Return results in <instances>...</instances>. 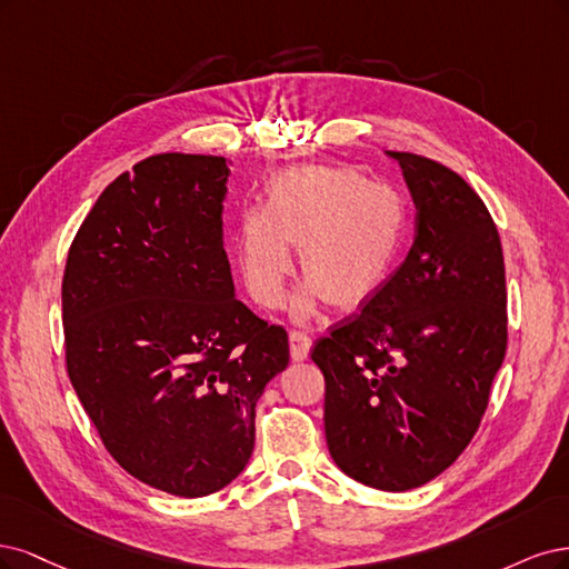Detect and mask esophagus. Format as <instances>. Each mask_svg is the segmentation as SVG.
I'll list each match as a JSON object with an SVG mask.
<instances>
[{"mask_svg":"<svg viewBox=\"0 0 569 569\" xmlns=\"http://www.w3.org/2000/svg\"><path fill=\"white\" fill-rule=\"evenodd\" d=\"M309 347H311V336L305 328H292L290 331V355L296 361L307 359L309 355Z\"/></svg>","mask_w":569,"mask_h":569,"instance_id":"esophagus-1","label":"esophagus"}]
</instances>
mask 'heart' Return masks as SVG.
Here are the masks:
<instances>
[{"mask_svg": "<svg viewBox=\"0 0 569 569\" xmlns=\"http://www.w3.org/2000/svg\"><path fill=\"white\" fill-rule=\"evenodd\" d=\"M409 238V206L385 181H366L350 168L307 164L281 172L264 208H250L236 227V260L250 296L279 307L298 246L309 283L300 309L321 296L357 305L390 277Z\"/></svg>", "mask_w": 569, "mask_h": 569, "instance_id": "heart-1", "label": "heart"}]
</instances>
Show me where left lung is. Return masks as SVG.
<instances>
[{
    "label": "left lung",
    "instance_id": "8db88e82",
    "mask_svg": "<svg viewBox=\"0 0 569 569\" xmlns=\"http://www.w3.org/2000/svg\"><path fill=\"white\" fill-rule=\"evenodd\" d=\"M416 203L407 260L355 317L319 338L326 442L352 480L407 491L445 472L478 432L508 345L497 224L463 177L388 151Z\"/></svg>",
    "mask_w": 569,
    "mask_h": 569
}]
</instances>
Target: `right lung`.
Here are the masks:
<instances>
[{
	"label": "right lung",
	"mask_w": 569,
	"mask_h": 569,
	"mask_svg": "<svg viewBox=\"0 0 569 569\" xmlns=\"http://www.w3.org/2000/svg\"><path fill=\"white\" fill-rule=\"evenodd\" d=\"M219 156L160 153L108 184L72 238L66 369L103 447L153 489L208 497L254 447L288 333L233 298Z\"/></svg>",
	"instance_id": "1"
}]
</instances>
